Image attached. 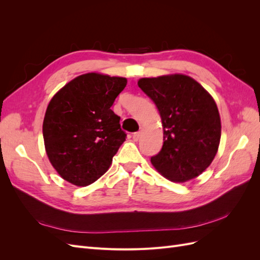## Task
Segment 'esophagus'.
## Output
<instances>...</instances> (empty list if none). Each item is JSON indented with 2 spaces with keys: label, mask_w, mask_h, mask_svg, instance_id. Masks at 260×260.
I'll return each instance as SVG.
<instances>
[{
  "label": "esophagus",
  "mask_w": 260,
  "mask_h": 260,
  "mask_svg": "<svg viewBox=\"0 0 260 260\" xmlns=\"http://www.w3.org/2000/svg\"><path fill=\"white\" fill-rule=\"evenodd\" d=\"M140 137H141V131H138V132H135L132 135V138H133V140L135 141H138L139 139H140Z\"/></svg>",
  "instance_id": "esophagus-1"
}]
</instances>
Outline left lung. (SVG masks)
<instances>
[{
    "label": "left lung",
    "mask_w": 260,
    "mask_h": 260,
    "mask_svg": "<svg viewBox=\"0 0 260 260\" xmlns=\"http://www.w3.org/2000/svg\"><path fill=\"white\" fill-rule=\"evenodd\" d=\"M138 84L161 118L164 144L151 158L153 166L172 182L200 176L215 158L221 137L214 99L185 75L142 78Z\"/></svg>",
    "instance_id": "left-lung-1"
}]
</instances>
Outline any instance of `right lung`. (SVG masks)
<instances>
[{
  "label": "right lung",
  "instance_id": "obj_1",
  "mask_svg": "<svg viewBox=\"0 0 260 260\" xmlns=\"http://www.w3.org/2000/svg\"><path fill=\"white\" fill-rule=\"evenodd\" d=\"M127 79L96 73L75 78L55 94L43 120L45 151L68 182L89 185L103 176L125 141L112 109Z\"/></svg>",
  "mask_w": 260,
  "mask_h": 260
}]
</instances>
